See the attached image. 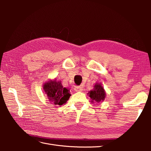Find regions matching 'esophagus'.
<instances>
[{
  "instance_id": "34e87169",
  "label": "esophagus",
  "mask_w": 151,
  "mask_h": 151,
  "mask_svg": "<svg viewBox=\"0 0 151 151\" xmlns=\"http://www.w3.org/2000/svg\"><path fill=\"white\" fill-rule=\"evenodd\" d=\"M83 88H82L81 86H76L74 88V90L76 92H81L82 91H83Z\"/></svg>"
}]
</instances>
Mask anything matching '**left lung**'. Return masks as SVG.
I'll return each instance as SVG.
<instances>
[{
	"label": "left lung",
	"instance_id": "left-lung-1",
	"mask_svg": "<svg viewBox=\"0 0 151 151\" xmlns=\"http://www.w3.org/2000/svg\"><path fill=\"white\" fill-rule=\"evenodd\" d=\"M88 94L91 98V101L92 103H94V101L97 103L103 102L106 95V91L104 89L102 84L98 83L94 84V88L91 91H89Z\"/></svg>",
	"mask_w": 151,
	"mask_h": 151
}]
</instances>
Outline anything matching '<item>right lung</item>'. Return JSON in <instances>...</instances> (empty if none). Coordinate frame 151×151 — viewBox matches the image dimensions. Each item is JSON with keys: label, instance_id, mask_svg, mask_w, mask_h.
I'll use <instances>...</instances> for the list:
<instances>
[{"label": "right lung", "instance_id": "1", "mask_svg": "<svg viewBox=\"0 0 151 151\" xmlns=\"http://www.w3.org/2000/svg\"><path fill=\"white\" fill-rule=\"evenodd\" d=\"M43 89L47 94L48 101L53 104L62 106L67 103L71 94L70 90L63 88L61 82L56 79L49 80L43 85Z\"/></svg>", "mask_w": 151, "mask_h": 151}]
</instances>
